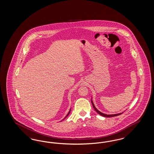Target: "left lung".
Here are the masks:
<instances>
[{
  "label": "left lung",
  "instance_id": "left-lung-1",
  "mask_svg": "<svg viewBox=\"0 0 154 154\" xmlns=\"http://www.w3.org/2000/svg\"><path fill=\"white\" fill-rule=\"evenodd\" d=\"M91 102H92V106H93V107H94V109H95L96 111L99 114H100V116H102L103 117H116V116H119V115H121L122 113H123V112H121V113L116 114H109V115L106 114H104V113H102V112L99 111V110H97V109L96 108L95 106V105H94V103H93V101H92V99H91Z\"/></svg>",
  "mask_w": 154,
  "mask_h": 154
}]
</instances>
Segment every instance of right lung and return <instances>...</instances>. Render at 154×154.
Listing matches in <instances>:
<instances>
[{"mask_svg":"<svg viewBox=\"0 0 154 154\" xmlns=\"http://www.w3.org/2000/svg\"><path fill=\"white\" fill-rule=\"evenodd\" d=\"M70 111H71V109H70V110H69V112L67 113V114L66 115V117H65L63 119V120H64V119H65V118H66L67 117V116H68L69 115V114H70Z\"/></svg>","mask_w":154,"mask_h":154,"instance_id":"1","label":"right lung"}]
</instances>
